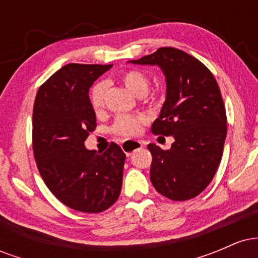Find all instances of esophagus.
I'll use <instances>...</instances> for the list:
<instances>
[{"label": "esophagus", "mask_w": 258, "mask_h": 258, "mask_svg": "<svg viewBox=\"0 0 258 258\" xmlns=\"http://www.w3.org/2000/svg\"><path fill=\"white\" fill-rule=\"evenodd\" d=\"M142 147H143V142L136 141V139H130V141H125V142H122V144H121V148H122L123 152L127 154V156L131 155V154L135 152V150L141 149Z\"/></svg>", "instance_id": "esophagus-1"}]
</instances>
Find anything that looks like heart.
<instances>
[{"label": "heart", "instance_id": "1", "mask_svg": "<svg viewBox=\"0 0 258 258\" xmlns=\"http://www.w3.org/2000/svg\"><path fill=\"white\" fill-rule=\"evenodd\" d=\"M123 85L128 88L136 96H143L144 102L148 104H154L156 102L155 94H148L147 91L149 88V79L144 73L139 70H125L119 75ZM106 85L104 82H98L92 87L90 93V102L96 112H99L104 106ZM142 125V119L138 116H130V115H122L115 121L112 131L121 136H132L139 131Z\"/></svg>", "mask_w": 258, "mask_h": 258}]
</instances>
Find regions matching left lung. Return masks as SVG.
Wrapping results in <instances>:
<instances>
[{"label": "left lung", "instance_id": "left-lung-1", "mask_svg": "<svg viewBox=\"0 0 258 258\" xmlns=\"http://www.w3.org/2000/svg\"><path fill=\"white\" fill-rule=\"evenodd\" d=\"M131 63L158 65L166 78V100L152 132L172 136L174 142L168 150L148 146L154 188L174 201L195 198L215 177L227 136L217 81L200 60L173 47H161Z\"/></svg>", "mask_w": 258, "mask_h": 258}]
</instances>
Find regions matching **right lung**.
Masks as SVG:
<instances>
[{"label": "right lung", "instance_id": "obj_1", "mask_svg": "<svg viewBox=\"0 0 258 258\" xmlns=\"http://www.w3.org/2000/svg\"><path fill=\"white\" fill-rule=\"evenodd\" d=\"M112 65L67 64L38 88L32 112V149L43 182L70 209L105 211L119 199L126 155L111 143L104 153L88 150L94 131L91 86Z\"/></svg>", "mask_w": 258, "mask_h": 258}]
</instances>
